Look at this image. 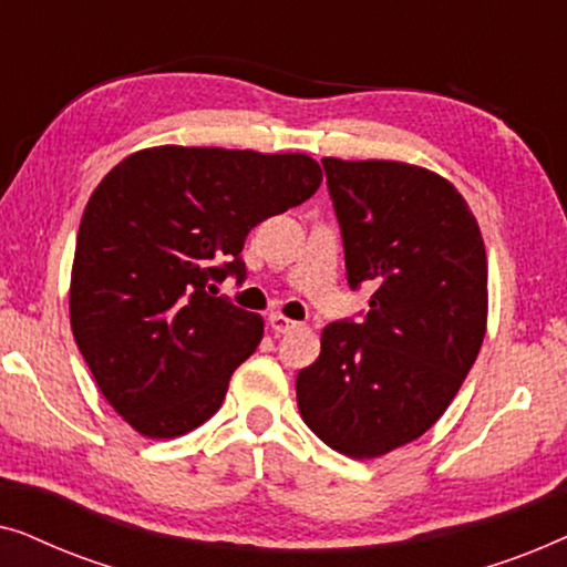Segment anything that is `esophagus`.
<instances>
[{
	"label": "esophagus",
	"mask_w": 567,
	"mask_h": 567,
	"mask_svg": "<svg viewBox=\"0 0 567 567\" xmlns=\"http://www.w3.org/2000/svg\"><path fill=\"white\" fill-rule=\"evenodd\" d=\"M268 324H270V330L278 332V336H286V332H291V330L299 328V322H293V320H289V317H284V315H270L268 317Z\"/></svg>",
	"instance_id": "obj_1"
}]
</instances>
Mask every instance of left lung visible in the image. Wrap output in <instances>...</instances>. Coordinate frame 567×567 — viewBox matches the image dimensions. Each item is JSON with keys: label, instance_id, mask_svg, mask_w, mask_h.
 Listing matches in <instances>:
<instances>
[{"label": "left lung", "instance_id": "left-lung-1", "mask_svg": "<svg viewBox=\"0 0 567 567\" xmlns=\"http://www.w3.org/2000/svg\"><path fill=\"white\" fill-rule=\"evenodd\" d=\"M361 322H330L297 374L305 423L336 452L377 460L444 415L487 328V255L467 200L433 169L322 159Z\"/></svg>", "mask_w": 567, "mask_h": 567}]
</instances>
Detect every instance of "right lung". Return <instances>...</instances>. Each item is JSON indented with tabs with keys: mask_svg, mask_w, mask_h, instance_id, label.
<instances>
[{
	"mask_svg": "<svg viewBox=\"0 0 567 567\" xmlns=\"http://www.w3.org/2000/svg\"><path fill=\"white\" fill-rule=\"evenodd\" d=\"M320 183L309 154L165 144L128 154L92 190L69 320L97 390L136 433L183 436L221 408L262 317L212 297L208 278H243L247 231Z\"/></svg>",
	"mask_w": 567,
	"mask_h": 567,
	"instance_id": "right-lung-1",
	"label": "right lung"
}]
</instances>
